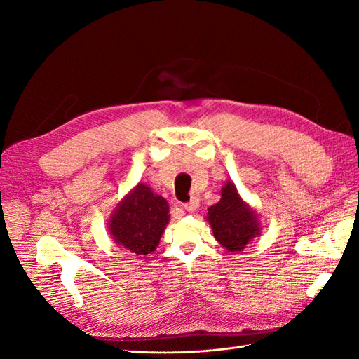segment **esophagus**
I'll return each mask as SVG.
<instances>
[{"label": "esophagus", "instance_id": "esophagus-1", "mask_svg": "<svg viewBox=\"0 0 359 359\" xmlns=\"http://www.w3.org/2000/svg\"><path fill=\"white\" fill-rule=\"evenodd\" d=\"M198 206H199V199L191 198L187 203H184V210H186L187 212H194L198 210Z\"/></svg>", "mask_w": 359, "mask_h": 359}]
</instances>
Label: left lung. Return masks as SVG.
<instances>
[{
    "label": "left lung",
    "mask_w": 359,
    "mask_h": 359,
    "mask_svg": "<svg viewBox=\"0 0 359 359\" xmlns=\"http://www.w3.org/2000/svg\"><path fill=\"white\" fill-rule=\"evenodd\" d=\"M206 220L212 227L215 240L227 252H243L245 245L260 233L257 214L241 199L235 184L227 181L222 199L208 208Z\"/></svg>",
    "instance_id": "obj_1"
}]
</instances>
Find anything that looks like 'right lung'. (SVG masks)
<instances>
[{"label": "right lung", "instance_id": "right-lung-1", "mask_svg": "<svg viewBox=\"0 0 359 359\" xmlns=\"http://www.w3.org/2000/svg\"><path fill=\"white\" fill-rule=\"evenodd\" d=\"M168 223V201L139 182L116 205L109 219V233L119 247L136 256H147L157 248Z\"/></svg>", "mask_w": 359, "mask_h": 359}]
</instances>
